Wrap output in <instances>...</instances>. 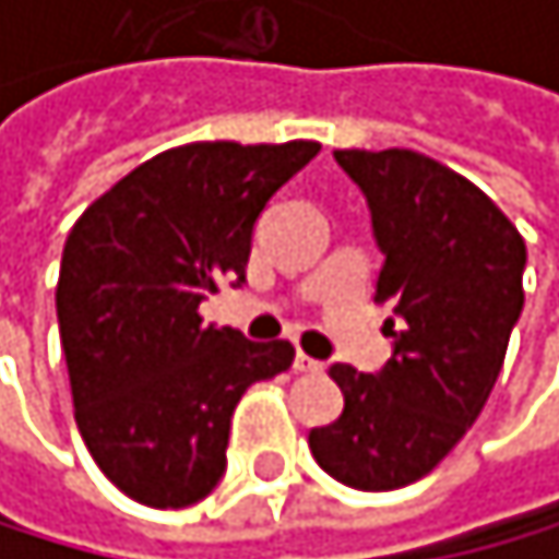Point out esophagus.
<instances>
[{
    "mask_svg": "<svg viewBox=\"0 0 559 559\" xmlns=\"http://www.w3.org/2000/svg\"><path fill=\"white\" fill-rule=\"evenodd\" d=\"M294 369H297L300 376H317V372H324V361H317V358H310V355L297 352V358H294Z\"/></svg>",
    "mask_w": 559,
    "mask_h": 559,
    "instance_id": "obj_1",
    "label": "esophagus"
}]
</instances>
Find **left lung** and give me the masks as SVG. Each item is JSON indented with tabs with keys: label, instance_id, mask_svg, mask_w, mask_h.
<instances>
[{
	"label": "left lung",
	"instance_id": "1",
	"mask_svg": "<svg viewBox=\"0 0 559 559\" xmlns=\"http://www.w3.org/2000/svg\"><path fill=\"white\" fill-rule=\"evenodd\" d=\"M369 201L385 262L392 358L365 376L331 365L345 392L334 424L313 427V461L341 485L392 491L420 481L478 420L523 313L526 242L488 194L413 150H334Z\"/></svg>",
	"mask_w": 559,
	"mask_h": 559
}]
</instances>
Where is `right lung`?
Wrapping results in <instances>:
<instances>
[{
  "mask_svg": "<svg viewBox=\"0 0 559 559\" xmlns=\"http://www.w3.org/2000/svg\"><path fill=\"white\" fill-rule=\"evenodd\" d=\"M317 153L307 139L187 143L135 167L71 228L57 324L74 420L129 499L183 509L211 496L242 392L294 365L289 341H246L198 307L246 283L262 207Z\"/></svg>",
  "mask_w": 559,
  "mask_h": 559,
  "instance_id": "add662e5",
  "label": "right lung"
}]
</instances>
